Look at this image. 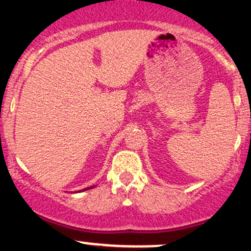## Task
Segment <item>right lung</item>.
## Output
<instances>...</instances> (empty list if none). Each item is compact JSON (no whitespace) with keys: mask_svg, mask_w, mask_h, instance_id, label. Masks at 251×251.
Segmentation results:
<instances>
[{"mask_svg":"<svg viewBox=\"0 0 251 251\" xmlns=\"http://www.w3.org/2000/svg\"><path fill=\"white\" fill-rule=\"evenodd\" d=\"M88 189H91V188H87V189H85V190H88Z\"/></svg>","mask_w":251,"mask_h":251,"instance_id":"add662e5","label":"right lung"}]
</instances>
